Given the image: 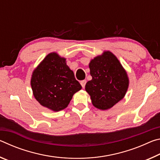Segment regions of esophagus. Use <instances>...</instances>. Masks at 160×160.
I'll use <instances>...</instances> for the list:
<instances>
[{
  "label": "esophagus",
  "mask_w": 160,
  "mask_h": 160,
  "mask_svg": "<svg viewBox=\"0 0 160 160\" xmlns=\"http://www.w3.org/2000/svg\"><path fill=\"white\" fill-rule=\"evenodd\" d=\"M86 82H87V81H86V80H82L80 82V84H81V85H82V88H84L85 87V85H86Z\"/></svg>",
  "instance_id": "obj_1"
}]
</instances>
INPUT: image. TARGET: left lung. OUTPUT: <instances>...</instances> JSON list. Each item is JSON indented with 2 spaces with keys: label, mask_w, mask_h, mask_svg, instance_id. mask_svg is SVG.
<instances>
[{
  "label": "left lung",
  "mask_w": 160,
  "mask_h": 160,
  "mask_svg": "<svg viewBox=\"0 0 160 160\" xmlns=\"http://www.w3.org/2000/svg\"><path fill=\"white\" fill-rule=\"evenodd\" d=\"M89 67L92 79L86 83L85 90L94 107L102 110L110 109L125 96L128 87L126 71L109 51L94 58Z\"/></svg>",
  "instance_id": "obj_1"
}]
</instances>
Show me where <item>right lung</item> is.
<instances>
[{
	"label": "right lung",
	"mask_w": 160,
	"mask_h": 160,
	"mask_svg": "<svg viewBox=\"0 0 160 160\" xmlns=\"http://www.w3.org/2000/svg\"><path fill=\"white\" fill-rule=\"evenodd\" d=\"M31 85L35 99L54 112L67 107L72 95L82 88L66 59L56 53L46 56L34 70Z\"/></svg>",
	"instance_id": "right-lung-1"
}]
</instances>
